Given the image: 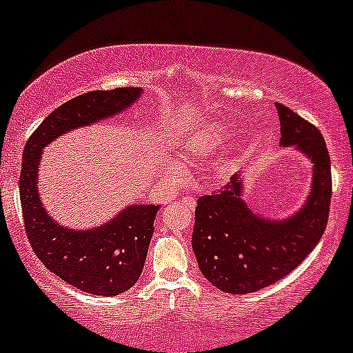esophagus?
Segmentation results:
<instances>
[{
    "instance_id": "esophagus-1",
    "label": "esophagus",
    "mask_w": 353,
    "mask_h": 353,
    "mask_svg": "<svg viewBox=\"0 0 353 353\" xmlns=\"http://www.w3.org/2000/svg\"><path fill=\"white\" fill-rule=\"evenodd\" d=\"M191 201H192V203H194V199H191Z\"/></svg>"
}]
</instances>
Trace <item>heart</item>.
<instances>
[{
	"label": "heart",
	"mask_w": 353,
	"mask_h": 353,
	"mask_svg": "<svg viewBox=\"0 0 353 353\" xmlns=\"http://www.w3.org/2000/svg\"><path fill=\"white\" fill-rule=\"evenodd\" d=\"M231 134H233V129H231L228 123L214 120V122H209L204 127H201V129L185 142L183 150L188 157H208L211 156L214 150H218L219 147L231 137ZM170 172H172L174 176H181L183 169H181L179 164H172Z\"/></svg>",
	"instance_id": "heart-1"
}]
</instances>
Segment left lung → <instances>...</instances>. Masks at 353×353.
I'll return each instance as SVG.
<instances>
[{
    "instance_id": "left-lung-1",
    "label": "left lung",
    "mask_w": 353,
    "mask_h": 353,
    "mask_svg": "<svg viewBox=\"0 0 353 353\" xmlns=\"http://www.w3.org/2000/svg\"><path fill=\"white\" fill-rule=\"evenodd\" d=\"M281 147H296L313 164L305 204L285 219L259 216L245 201L243 176L234 174L218 194L196 206L192 251L201 273L221 292L246 295L276 283L308 256L325 233L332 197L330 156L320 130L276 103Z\"/></svg>"
}]
</instances>
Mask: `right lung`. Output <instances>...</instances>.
I'll return each instance as SVG.
<instances>
[{
	"label": "right lung",
	"instance_id": "right-lung-1",
	"mask_svg": "<svg viewBox=\"0 0 353 353\" xmlns=\"http://www.w3.org/2000/svg\"><path fill=\"white\" fill-rule=\"evenodd\" d=\"M141 94L142 88L127 87L75 97L40 123L23 150L19 199L30 245L52 273L90 295L115 296L135 285L144 268L159 206L132 204L92 230L61 226L46 212L38 194L41 150L68 130L120 114Z\"/></svg>",
	"mask_w": 353,
	"mask_h": 353
}]
</instances>
